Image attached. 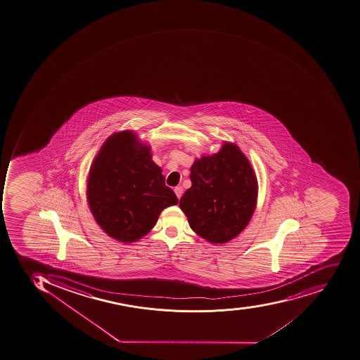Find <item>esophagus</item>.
Instances as JSON below:
<instances>
[{"label":"esophagus","mask_w":360,"mask_h":360,"mask_svg":"<svg viewBox=\"0 0 360 360\" xmlns=\"http://www.w3.org/2000/svg\"><path fill=\"white\" fill-rule=\"evenodd\" d=\"M174 192H175L176 196L179 198H181V195H183V187L181 186H176L175 190H174Z\"/></svg>","instance_id":"1"}]
</instances>
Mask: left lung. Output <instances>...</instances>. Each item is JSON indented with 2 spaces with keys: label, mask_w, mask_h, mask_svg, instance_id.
I'll return each mask as SVG.
<instances>
[{
  "label": "left lung",
  "mask_w": 360,
  "mask_h": 360,
  "mask_svg": "<svg viewBox=\"0 0 360 360\" xmlns=\"http://www.w3.org/2000/svg\"><path fill=\"white\" fill-rule=\"evenodd\" d=\"M192 186L179 207L193 231L211 243H226L247 226L256 209L258 184L247 157L226 143L212 156L196 159Z\"/></svg>",
  "instance_id": "1"
}]
</instances>
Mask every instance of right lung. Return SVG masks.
Returning <instances> with one entry per match:
<instances>
[{"label": "right lung", "mask_w": 360, "mask_h": 360, "mask_svg": "<svg viewBox=\"0 0 360 360\" xmlns=\"http://www.w3.org/2000/svg\"><path fill=\"white\" fill-rule=\"evenodd\" d=\"M87 201L104 232L127 243L141 239L165 207L179 203L151 160L150 147L129 130L112 134L101 147L89 169Z\"/></svg>", "instance_id": "add662e5"}]
</instances>
